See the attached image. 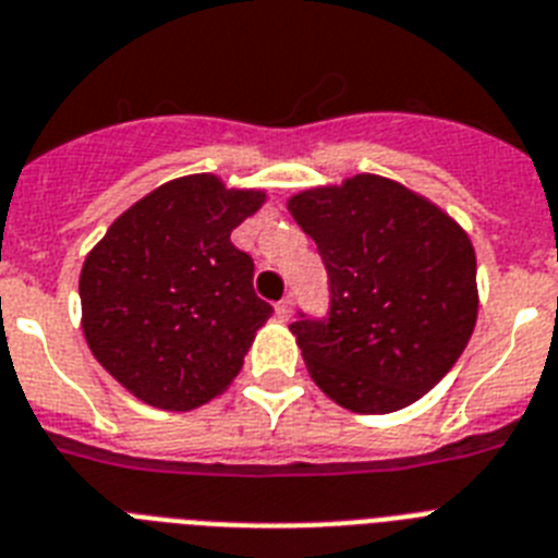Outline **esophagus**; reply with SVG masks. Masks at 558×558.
Listing matches in <instances>:
<instances>
[{
    "mask_svg": "<svg viewBox=\"0 0 558 558\" xmlns=\"http://www.w3.org/2000/svg\"><path fill=\"white\" fill-rule=\"evenodd\" d=\"M275 315H278V320H289L292 317V298H283V301L275 303Z\"/></svg>",
    "mask_w": 558,
    "mask_h": 558,
    "instance_id": "34e87169",
    "label": "esophagus"
}]
</instances>
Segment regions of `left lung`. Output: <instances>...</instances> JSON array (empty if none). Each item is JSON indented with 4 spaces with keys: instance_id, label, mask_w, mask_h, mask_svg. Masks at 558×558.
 Listing matches in <instances>:
<instances>
[{
    "instance_id": "left-lung-1",
    "label": "left lung",
    "mask_w": 558,
    "mask_h": 558,
    "mask_svg": "<svg viewBox=\"0 0 558 558\" xmlns=\"http://www.w3.org/2000/svg\"><path fill=\"white\" fill-rule=\"evenodd\" d=\"M289 213L317 243L329 308L298 312L312 380L343 409L388 414L460 360L476 323V255L430 201L380 175L306 190Z\"/></svg>"
}]
</instances>
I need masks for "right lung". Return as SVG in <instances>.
<instances>
[{
  "mask_svg": "<svg viewBox=\"0 0 558 558\" xmlns=\"http://www.w3.org/2000/svg\"><path fill=\"white\" fill-rule=\"evenodd\" d=\"M264 192L186 175L149 192L87 255L78 280L87 345L138 400L198 409L235 380L271 306L229 241Z\"/></svg>",
  "mask_w": 558,
  "mask_h": 558,
  "instance_id": "obj_1",
  "label": "right lung"
}]
</instances>
